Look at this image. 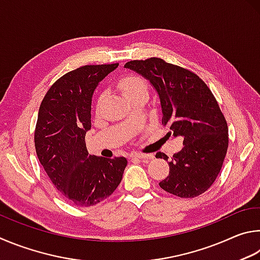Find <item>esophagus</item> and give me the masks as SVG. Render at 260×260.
<instances>
[{
	"mask_svg": "<svg viewBox=\"0 0 260 260\" xmlns=\"http://www.w3.org/2000/svg\"><path fill=\"white\" fill-rule=\"evenodd\" d=\"M131 158H145V160H152L154 158L153 154H143V153H133L130 155Z\"/></svg>",
	"mask_w": 260,
	"mask_h": 260,
	"instance_id": "esophagus-1",
	"label": "esophagus"
}]
</instances>
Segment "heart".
<instances>
[{"instance_id": "heart-1", "label": "heart", "mask_w": 260, "mask_h": 260, "mask_svg": "<svg viewBox=\"0 0 260 260\" xmlns=\"http://www.w3.org/2000/svg\"><path fill=\"white\" fill-rule=\"evenodd\" d=\"M118 86H120L123 95L129 102H134L135 99L143 97V95H146V97L148 95V83L139 75L127 74L123 76Z\"/></svg>"}]
</instances>
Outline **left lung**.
Wrapping results in <instances>:
<instances>
[{
  "label": "left lung",
  "mask_w": 260,
  "mask_h": 260,
  "mask_svg": "<svg viewBox=\"0 0 260 260\" xmlns=\"http://www.w3.org/2000/svg\"><path fill=\"white\" fill-rule=\"evenodd\" d=\"M124 67L156 90L167 137L183 139L184 147L168 162L169 176L158 185L176 197H199L215 183L229 147V127L215 95L195 73L161 58L131 60ZM156 156L169 158L163 153Z\"/></svg>",
  "instance_id": "8db88e82"
}]
</instances>
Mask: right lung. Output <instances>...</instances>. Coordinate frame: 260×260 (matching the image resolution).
Here are the masks:
<instances>
[{"mask_svg": "<svg viewBox=\"0 0 260 260\" xmlns=\"http://www.w3.org/2000/svg\"><path fill=\"white\" fill-rule=\"evenodd\" d=\"M117 66L85 65L68 72L50 86L41 103L36 154L54 187L73 206L91 207L107 199L126 167L125 157L90 155L85 145L94 89Z\"/></svg>", "mask_w": 260, "mask_h": 260, "instance_id": "right-lung-1", "label": "right lung"}]
</instances>
